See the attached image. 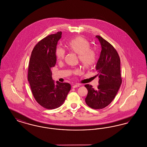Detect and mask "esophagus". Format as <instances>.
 Returning a JSON list of instances; mask_svg holds the SVG:
<instances>
[{
	"label": "esophagus",
	"instance_id": "1",
	"mask_svg": "<svg viewBox=\"0 0 147 147\" xmlns=\"http://www.w3.org/2000/svg\"><path fill=\"white\" fill-rule=\"evenodd\" d=\"M80 84H74V85L72 86V87H73L74 88H75L78 87H80Z\"/></svg>",
	"mask_w": 147,
	"mask_h": 147
}]
</instances>
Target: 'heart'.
<instances>
[{
	"label": "heart",
	"mask_w": 147,
	"mask_h": 147,
	"mask_svg": "<svg viewBox=\"0 0 147 147\" xmlns=\"http://www.w3.org/2000/svg\"><path fill=\"white\" fill-rule=\"evenodd\" d=\"M69 51L78 55L80 61L86 69H90L96 63V55L95 52L90 49L89 42L82 37H77L71 39L67 44ZM55 55L57 60L61 61L64 59L65 51L58 47L55 51Z\"/></svg>",
	"instance_id": "1"
}]
</instances>
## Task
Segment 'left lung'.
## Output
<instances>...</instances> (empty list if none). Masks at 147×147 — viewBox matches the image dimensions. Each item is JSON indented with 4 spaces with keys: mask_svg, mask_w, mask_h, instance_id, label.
Segmentation results:
<instances>
[{
    "mask_svg": "<svg viewBox=\"0 0 147 147\" xmlns=\"http://www.w3.org/2000/svg\"><path fill=\"white\" fill-rule=\"evenodd\" d=\"M102 47L100 57L96 65L99 77L98 88L86 84L88 94L85 99L87 105L94 109L107 107L113 100L122 83L120 59L114 47L100 36H96Z\"/></svg>",
    "mask_w": 147,
    "mask_h": 147,
    "instance_id": "left-lung-1",
    "label": "left lung"
}]
</instances>
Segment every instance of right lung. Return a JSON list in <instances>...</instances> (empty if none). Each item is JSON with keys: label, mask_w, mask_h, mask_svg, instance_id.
I'll list each match as a JSON object with an SVG mask.
<instances>
[{"label": "right lung", "mask_w": 147, "mask_h": 147, "mask_svg": "<svg viewBox=\"0 0 147 147\" xmlns=\"http://www.w3.org/2000/svg\"><path fill=\"white\" fill-rule=\"evenodd\" d=\"M62 32L49 35L40 40L32 51L28 70V81L37 102L47 109L60 107L71 90L70 84L55 83L51 68L57 61L55 51ZM45 81V82L44 81Z\"/></svg>", "instance_id": "obj_1"}]
</instances>
